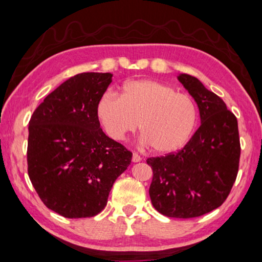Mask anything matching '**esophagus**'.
Returning a JSON list of instances; mask_svg holds the SVG:
<instances>
[{
  "label": "esophagus",
  "mask_w": 262,
  "mask_h": 262,
  "mask_svg": "<svg viewBox=\"0 0 262 262\" xmlns=\"http://www.w3.org/2000/svg\"><path fill=\"white\" fill-rule=\"evenodd\" d=\"M132 160H133V162H140L142 160V158L140 155H137V153H133Z\"/></svg>",
  "instance_id": "esophagus-1"
}]
</instances>
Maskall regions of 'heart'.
I'll use <instances>...</instances> for the list:
<instances>
[{
	"mask_svg": "<svg viewBox=\"0 0 262 262\" xmlns=\"http://www.w3.org/2000/svg\"><path fill=\"white\" fill-rule=\"evenodd\" d=\"M96 115L106 135L122 141L138 124L144 144L157 153H171L185 144L196 124V105L191 96L152 79L127 81L120 96L103 94Z\"/></svg>",
	"mask_w": 262,
	"mask_h": 262,
	"instance_id": "heart-1",
	"label": "heart"
}]
</instances>
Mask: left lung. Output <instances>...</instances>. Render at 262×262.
<instances>
[{
    "instance_id": "8db88e82",
    "label": "left lung",
    "mask_w": 262,
    "mask_h": 262,
    "mask_svg": "<svg viewBox=\"0 0 262 262\" xmlns=\"http://www.w3.org/2000/svg\"><path fill=\"white\" fill-rule=\"evenodd\" d=\"M199 106L201 126L182 150L148 158V189L157 211L171 218L200 217L229 195L241 156L237 119L225 102L187 74L178 77Z\"/></svg>"
}]
</instances>
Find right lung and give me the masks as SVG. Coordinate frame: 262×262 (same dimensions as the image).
Listing matches in <instances>:
<instances>
[{
	"mask_svg": "<svg viewBox=\"0 0 262 262\" xmlns=\"http://www.w3.org/2000/svg\"><path fill=\"white\" fill-rule=\"evenodd\" d=\"M110 73L71 77L45 97L29 120L28 176L39 199L66 218H90L106 206L133 153L107 137L96 106Z\"/></svg>",
	"mask_w": 262,
	"mask_h": 262,
	"instance_id": "obj_1",
	"label": "right lung"
}]
</instances>
